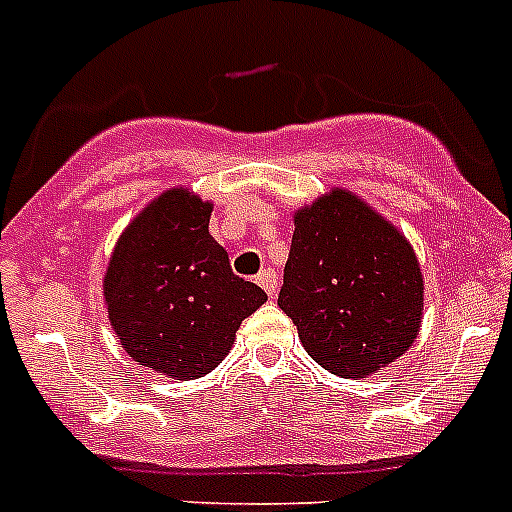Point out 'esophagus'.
I'll use <instances>...</instances> for the list:
<instances>
[{
    "instance_id": "obj_1",
    "label": "esophagus",
    "mask_w": 512,
    "mask_h": 512,
    "mask_svg": "<svg viewBox=\"0 0 512 512\" xmlns=\"http://www.w3.org/2000/svg\"><path fill=\"white\" fill-rule=\"evenodd\" d=\"M256 284H259L269 297L277 295V274H274V269H261L259 277H256Z\"/></svg>"
}]
</instances>
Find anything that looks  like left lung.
<instances>
[{
  "label": "left lung",
  "instance_id": "left-lung-1",
  "mask_svg": "<svg viewBox=\"0 0 512 512\" xmlns=\"http://www.w3.org/2000/svg\"><path fill=\"white\" fill-rule=\"evenodd\" d=\"M423 269L397 225L333 187L295 212L279 307L307 354L343 379L400 359L423 323Z\"/></svg>",
  "mask_w": 512,
  "mask_h": 512
}]
</instances>
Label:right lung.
<instances>
[{
  "instance_id": "1",
  "label": "right lung",
  "mask_w": 512,
  "mask_h": 512,
  "mask_svg": "<svg viewBox=\"0 0 512 512\" xmlns=\"http://www.w3.org/2000/svg\"><path fill=\"white\" fill-rule=\"evenodd\" d=\"M212 202L171 187L148 202L117 238L102 289L120 346L169 379L210 374L235 330L266 292L230 271L228 251L210 235Z\"/></svg>"
}]
</instances>
